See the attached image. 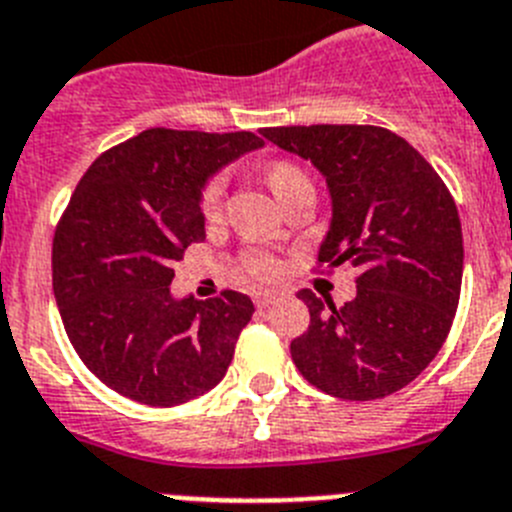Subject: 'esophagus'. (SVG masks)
<instances>
[{"label":"esophagus","mask_w":512,"mask_h":512,"mask_svg":"<svg viewBox=\"0 0 512 512\" xmlns=\"http://www.w3.org/2000/svg\"><path fill=\"white\" fill-rule=\"evenodd\" d=\"M275 293H255V306L257 309H268V306L275 304Z\"/></svg>","instance_id":"34e87169"}]
</instances>
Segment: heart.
Masks as SVG:
<instances>
[{"mask_svg":"<svg viewBox=\"0 0 512 512\" xmlns=\"http://www.w3.org/2000/svg\"><path fill=\"white\" fill-rule=\"evenodd\" d=\"M306 177L304 172L291 162H278L268 170V182L273 193L278 198L286 195V190L291 188L293 182ZM224 190H226V177L224 175H213L211 180L201 188V198H198V206H201V213L206 219H213L216 213L221 211V201H224ZM242 265L247 270V275L257 278V281H273L275 275L281 273V265L275 260L270 252L265 250H247L242 255Z\"/></svg>","mask_w":512,"mask_h":512,"instance_id":"1","label":"heart"}]
</instances>
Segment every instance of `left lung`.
Wrapping results in <instances>:
<instances>
[{
  "mask_svg": "<svg viewBox=\"0 0 512 512\" xmlns=\"http://www.w3.org/2000/svg\"><path fill=\"white\" fill-rule=\"evenodd\" d=\"M262 136L327 177L332 224L317 270L358 268L348 304L299 291L311 322L291 342L293 363L337 399L389 397L428 368L456 317L464 239L453 195L389 128L278 126Z\"/></svg>",
  "mask_w": 512,
  "mask_h": 512,
  "instance_id": "1",
  "label": "left lung"
}]
</instances>
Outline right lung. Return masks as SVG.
<instances>
[{
	"mask_svg": "<svg viewBox=\"0 0 512 512\" xmlns=\"http://www.w3.org/2000/svg\"><path fill=\"white\" fill-rule=\"evenodd\" d=\"M250 131L149 128L102 151L53 234V296L82 363L123 397L175 407L224 379L252 301L239 291L175 301V265L206 239L213 172L260 149Z\"/></svg>",
	"mask_w": 512,
	"mask_h": 512,
	"instance_id": "right-lung-1",
	"label": "right lung"
}]
</instances>
